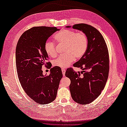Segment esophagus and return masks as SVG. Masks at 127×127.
<instances>
[{"label": "esophagus", "instance_id": "obj_1", "mask_svg": "<svg viewBox=\"0 0 127 127\" xmlns=\"http://www.w3.org/2000/svg\"><path fill=\"white\" fill-rule=\"evenodd\" d=\"M61 70H62V72H63V76H64V75H65V72H66V70H65L64 69V68H62V69H61Z\"/></svg>", "mask_w": 127, "mask_h": 127}]
</instances>
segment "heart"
I'll list each match as a JSON object with an SVG mask.
<instances>
[{
  "label": "heart",
  "mask_w": 127,
  "mask_h": 127,
  "mask_svg": "<svg viewBox=\"0 0 127 127\" xmlns=\"http://www.w3.org/2000/svg\"><path fill=\"white\" fill-rule=\"evenodd\" d=\"M55 39L59 44H65V54L60 56L53 61L55 67L66 68L75 60L79 59L86 53L88 48V38L83 32H76L74 31L64 30L55 35ZM44 50L51 57H55L57 52L56 44L53 41L47 40L44 43Z\"/></svg>",
  "instance_id": "heart-1"
}]
</instances>
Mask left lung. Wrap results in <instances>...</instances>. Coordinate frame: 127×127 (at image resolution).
<instances>
[{
  "mask_svg": "<svg viewBox=\"0 0 127 127\" xmlns=\"http://www.w3.org/2000/svg\"><path fill=\"white\" fill-rule=\"evenodd\" d=\"M72 28L86 34L88 48L84 56L73 64L83 71L76 72L69 68L65 76L71 81L69 89L74 101L87 104L97 98L105 86L109 72V51L102 35L93 26L80 23L72 25Z\"/></svg>",
  "mask_w": 127,
  "mask_h": 127,
  "instance_id": "left-lung-1",
  "label": "left lung"
}]
</instances>
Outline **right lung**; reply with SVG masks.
<instances>
[{"label":"right lung","mask_w":127,"mask_h":127,"mask_svg":"<svg viewBox=\"0 0 127 127\" xmlns=\"http://www.w3.org/2000/svg\"><path fill=\"white\" fill-rule=\"evenodd\" d=\"M58 30L56 27H33L22 34L17 44L16 65L18 79L26 94L40 104H47L55 100L63 77L60 67L51 68L49 75H43L41 70L43 65L51 68L44 43Z\"/></svg>","instance_id":"obj_1"}]
</instances>
